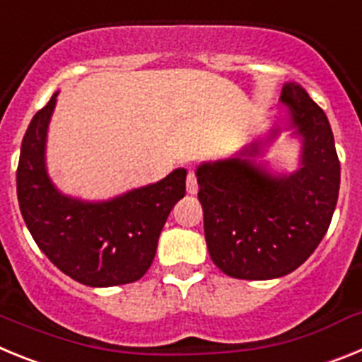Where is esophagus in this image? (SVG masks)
Segmentation results:
<instances>
[{"mask_svg":"<svg viewBox=\"0 0 362 362\" xmlns=\"http://www.w3.org/2000/svg\"><path fill=\"white\" fill-rule=\"evenodd\" d=\"M197 190H199V187H197L196 172H188V175H187V192L194 196V194H197Z\"/></svg>","mask_w":362,"mask_h":362,"instance_id":"obj_1","label":"esophagus"}]
</instances>
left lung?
Wrapping results in <instances>:
<instances>
[{"label":"left lung","instance_id":"8db88e82","mask_svg":"<svg viewBox=\"0 0 362 362\" xmlns=\"http://www.w3.org/2000/svg\"><path fill=\"white\" fill-rule=\"evenodd\" d=\"M281 103L303 143L296 172L272 174L255 161L281 127L196 172L209 254L235 279H276L299 268L325 238L337 204L341 165L328 117L297 83L283 86Z\"/></svg>","mask_w":362,"mask_h":362}]
</instances>
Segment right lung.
<instances>
[{
  "label": "right lung",
  "mask_w": 362,
  "mask_h": 362,
  "mask_svg": "<svg viewBox=\"0 0 362 362\" xmlns=\"http://www.w3.org/2000/svg\"><path fill=\"white\" fill-rule=\"evenodd\" d=\"M57 92L32 117L16 172L19 210L32 238L63 274L95 288L141 279L153 261L166 217L185 196L187 170L108 201H81L54 187L45 145Z\"/></svg>",
  "instance_id": "obj_1"
}]
</instances>
